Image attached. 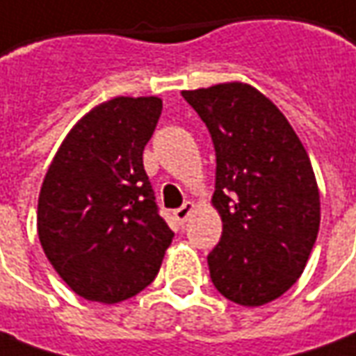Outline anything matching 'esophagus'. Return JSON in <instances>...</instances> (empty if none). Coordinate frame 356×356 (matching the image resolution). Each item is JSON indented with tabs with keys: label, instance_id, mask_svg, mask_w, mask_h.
<instances>
[{
	"label": "esophagus",
	"instance_id": "1",
	"mask_svg": "<svg viewBox=\"0 0 356 356\" xmlns=\"http://www.w3.org/2000/svg\"><path fill=\"white\" fill-rule=\"evenodd\" d=\"M193 209H195V205H193L192 202H186L182 207H180V209L174 211V217H176V220H178V222H182L184 225L186 220L190 219V215L193 213Z\"/></svg>",
	"mask_w": 356,
	"mask_h": 356
}]
</instances>
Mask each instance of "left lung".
Returning a JSON list of instances; mask_svg holds the SVG:
<instances>
[{
  "mask_svg": "<svg viewBox=\"0 0 356 356\" xmlns=\"http://www.w3.org/2000/svg\"><path fill=\"white\" fill-rule=\"evenodd\" d=\"M209 129L217 176L211 203L222 220L211 281L240 306H264L302 275L320 229L310 156L279 108L240 81L182 90Z\"/></svg>",
  "mask_w": 356,
  "mask_h": 356,
  "instance_id": "obj_1",
  "label": "left lung"
}]
</instances>
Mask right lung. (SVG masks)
<instances>
[{
    "instance_id": "add662e5",
    "label": "right lung",
    "mask_w": 356,
    "mask_h": 356,
    "mask_svg": "<svg viewBox=\"0 0 356 356\" xmlns=\"http://www.w3.org/2000/svg\"><path fill=\"white\" fill-rule=\"evenodd\" d=\"M161 112L159 97L100 102L71 127L44 176L38 238L65 285L87 300L136 296L172 242L143 168Z\"/></svg>"
}]
</instances>
